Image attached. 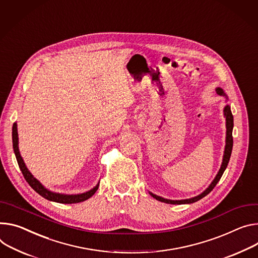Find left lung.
Segmentation results:
<instances>
[{
	"label": "left lung",
	"mask_w": 258,
	"mask_h": 258,
	"mask_svg": "<svg viewBox=\"0 0 258 258\" xmlns=\"http://www.w3.org/2000/svg\"><path fill=\"white\" fill-rule=\"evenodd\" d=\"M216 91L218 95L220 96H224L226 99V95L223 92V89L220 88V87H217L216 88ZM224 117H225V120H226V140H225V148H224V154H223V159H222V165L220 167V170L218 172V174L216 175L215 179L212 181V183L210 184V186L208 187V188L202 192L201 195L195 197V198H191V199H187V200H180V201H172V200H167V199H163V198H160L156 195H153L151 192H149L155 200L159 201V202H162V203H166V204H172V205H180V204H192V203H196L198 201H200L201 199H203L204 197H206L208 194H210L211 191L213 190L214 187L216 186V184L219 182L220 178L222 177L227 165H228V161H229V158H230V155H231V150H232V127H233V116L231 114V111H230V107L228 105H226L224 107Z\"/></svg>",
	"instance_id": "1"
}]
</instances>
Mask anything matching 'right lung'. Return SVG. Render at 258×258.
Returning a JSON list of instances; mask_svg holds the SVG:
<instances>
[{"mask_svg": "<svg viewBox=\"0 0 258 258\" xmlns=\"http://www.w3.org/2000/svg\"><path fill=\"white\" fill-rule=\"evenodd\" d=\"M12 143H13V150H14L17 162H18V166H19V169H20L23 177H25V179L30 184L32 188L37 194H39L41 197H43L44 199L51 201V202H55V203H60V204H76V203H81V202L88 200L98 190L99 183L97 184V186L93 187V188L90 189L89 191H86V192L80 194V195H62V194H56V192L48 190L47 188H45V187L31 174V172L28 170L25 161H23V159L19 153L18 134H17L16 122L13 123V127H12Z\"/></svg>", "mask_w": 258, "mask_h": 258, "instance_id": "add662e5", "label": "right lung"}]
</instances>
